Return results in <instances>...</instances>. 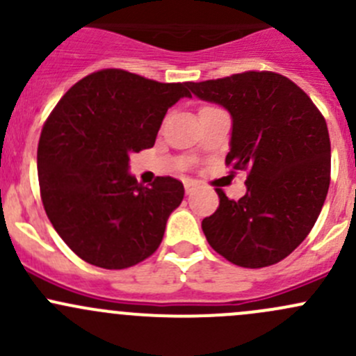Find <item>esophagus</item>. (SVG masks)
Listing matches in <instances>:
<instances>
[{"label": "esophagus", "mask_w": 356, "mask_h": 356, "mask_svg": "<svg viewBox=\"0 0 356 356\" xmlns=\"http://www.w3.org/2000/svg\"><path fill=\"white\" fill-rule=\"evenodd\" d=\"M184 188H186V193H188V195H191L193 191H195V188H196V184L193 181H186L184 182Z\"/></svg>", "instance_id": "34e87169"}]
</instances>
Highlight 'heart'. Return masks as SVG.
<instances>
[{"mask_svg": "<svg viewBox=\"0 0 356 356\" xmlns=\"http://www.w3.org/2000/svg\"><path fill=\"white\" fill-rule=\"evenodd\" d=\"M204 108H208V106H204ZM201 110H203V108H201Z\"/></svg>", "mask_w": 356, "mask_h": 356, "instance_id": "heart-1", "label": "heart"}]
</instances>
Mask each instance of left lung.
I'll list each match as a JSON object with an SVG mask.
<instances>
[{
  "label": "left lung",
  "mask_w": 356,
  "mask_h": 356,
  "mask_svg": "<svg viewBox=\"0 0 356 356\" xmlns=\"http://www.w3.org/2000/svg\"><path fill=\"white\" fill-rule=\"evenodd\" d=\"M203 102L232 117L225 163L248 170L246 195L203 218L210 246L246 268L274 265L301 245L317 222L331 182L327 124L307 92L275 72H243L189 82Z\"/></svg>",
  "instance_id": "obj_1"
}]
</instances>
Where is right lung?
I'll return each instance as SVG.
<instances>
[{
	"instance_id": "add662e5",
	"label": "right lung",
	"mask_w": 356,
	"mask_h": 356,
	"mask_svg": "<svg viewBox=\"0 0 356 356\" xmlns=\"http://www.w3.org/2000/svg\"><path fill=\"white\" fill-rule=\"evenodd\" d=\"M191 98L188 82L105 68L65 92L42 127L38 174L46 215L77 257L120 270L152 257L184 198L174 177L139 184L129 155L152 148L165 113Z\"/></svg>"
}]
</instances>
